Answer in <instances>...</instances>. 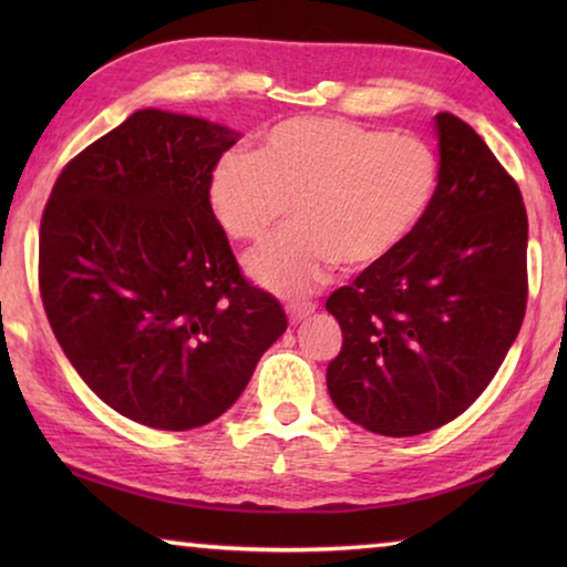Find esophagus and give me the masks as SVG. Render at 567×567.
I'll return each mask as SVG.
<instances>
[{
	"mask_svg": "<svg viewBox=\"0 0 567 567\" xmlns=\"http://www.w3.org/2000/svg\"><path fill=\"white\" fill-rule=\"evenodd\" d=\"M312 312H315V302H292V305H287V318H290L292 324L302 322L305 318H310Z\"/></svg>",
	"mask_w": 567,
	"mask_h": 567,
	"instance_id": "34e87169",
	"label": "esophagus"
}]
</instances>
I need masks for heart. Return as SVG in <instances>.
<instances>
[{
	"label": "heart",
	"mask_w": 567,
	"mask_h": 567,
	"mask_svg": "<svg viewBox=\"0 0 567 567\" xmlns=\"http://www.w3.org/2000/svg\"><path fill=\"white\" fill-rule=\"evenodd\" d=\"M440 165L430 145L332 117L275 124L252 152H229L209 177V207L235 239H262L295 215V227L247 257L265 290L297 297L338 262L385 260L425 217Z\"/></svg>",
	"instance_id": "obj_1"
}]
</instances>
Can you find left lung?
Returning <instances> with one entry per match:
<instances>
[{"mask_svg": "<svg viewBox=\"0 0 567 567\" xmlns=\"http://www.w3.org/2000/svg\"><path fill=\"white\" fill-rule=\"evenodd\" d=\"M440 177L405 243L330 295L342 350L328 390L370 433L410 437L455 420L495 378L525 318L527 215L480 134L435 114Z\"/></svg>", "mask_w": 567, "mask_h": 567, "instance_id": "obj_1", "label": "left lung"}]
</instances>
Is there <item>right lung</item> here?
Masks as SVG:
<instances>
[{"mask_svg":"<svg viewBox=\"0 0 567 567\" xmlns=\"http://www.w3.org/2000/svg\"><path fill=\"white\" fill-rule=\"evenodd\" d=\"M237 140L225 124L137 110L62 169L44 207L54 338L94 395L140 425L217 420L287 330L209 207V177Z\"/></svg>","mask_w":567,"mask_h":567,"instance_id":"right-lung-1","label":"right lung"}]
</instances>
